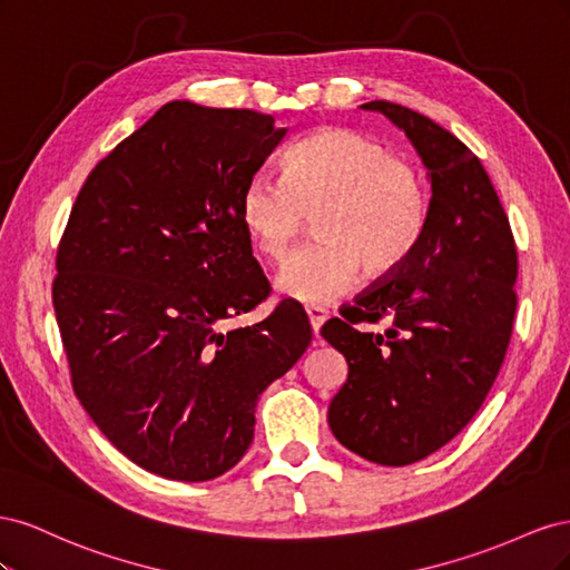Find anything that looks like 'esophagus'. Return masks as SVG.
<instances>
[{
    "instance_id": "obj_1",
    "label": "esophagus",
    "mask_w": 570,
    "mask_h": 570,
    "mask_svg": "<svg viewBox=\"0 0 570 570\" xmlns=\"http://www.w3.org/2000/svg\"><path fill=\"white\" fill-rule=\"evenodd\" d=\"M304 312H306V318H308V323H312V331H314V335H318V331H321L323 321L327 318L325 308H321V306H304Z\"/></svg>"
}]
</instances>
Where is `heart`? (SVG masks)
<instances>
[{"mask_svg": "<svg viewBox=\"0 0 570 570\" xmlns=\"http://www.w3.org/2000/svg\"><path fill=\"white\" fill-rule=\"evenodd\" d=\"M316 214V243L292 252L275 287L302 304L344 295L361 271L390 278L416 252L428 220L423 168L373 135L325 128L287 151L285 178L249 176L237 218L254 249L278 262Z\"/></svg>", "mask_w": 570, "mask_h": 570, "instance_id": "obj_1", "label": "heart"}]
</instances>
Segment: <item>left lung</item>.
Wrapping results in <instances>:
<instances>
[{"label": "left lung", "mask_w": 570, "mask_h": 570, "mask_svg": "<svg viewBox=\"0 0 570 570\" xmlns=\"http://www.w3.org/2000/svg\"><path fill=\"white\" fill-rule=\"evenodd\" d=\"M364 109L406 132L433 197L409 262L321 327L350 366L327 423L354 454L406 465L454 440L485 402L513 331L519 254L488 170L459 137L392 101ZM383 320L385 334L365 327Z\"/></svg>", "instance_id": "8db88e82"}]
</instances>
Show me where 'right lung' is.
Here are the masks:
<instances>
[{
  "label": "right lung",
  "mask_w": 570,
  "mask_h": 570,
  "mask_svg": "<svg viewBox=\"0 0 570 570\" xmlns=\"http://www.w3.org/2000/svg\"><path fill=\"white\" fill-rule=\"evenodd\" d=\"M285 128L252 109L170 101L80 187L51 283L71 385L120 454L168 480L218 478L256 400L312 344L299 306L223 333L271 285L237 218Z\"/></svg>",
  "instance_id": "obj_1"
}]
</instances>
